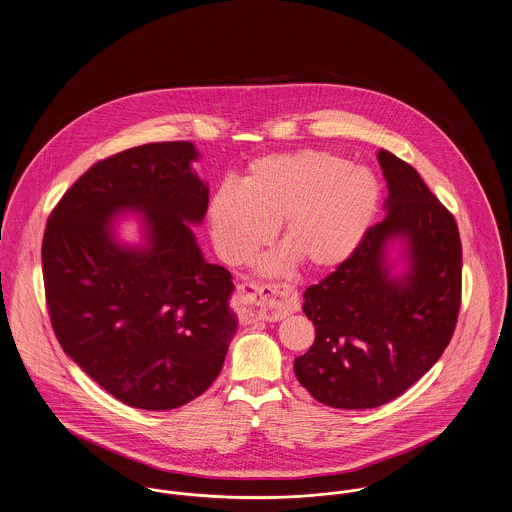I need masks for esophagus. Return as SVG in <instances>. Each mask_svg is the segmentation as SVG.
Instances as JSON below:
<instances>
[{"instance_id": "obj_1", "label": "esophagus", "mask_w": 512, "mask_h": 512, "mask_svg": "<svg viewBox=\"0 0 512 512\" xmlns=\"http://www.w3.org/2000/svg\"><path fill=\"white\" fill-rule=\"evenodd\" d=\"M239 302L250 308V312L256 314V318L266 322H277L287 318L298 310V298L295 291L283 285H254L243 283L237 287ZM252 314V316H254Z\"/></svg>"}]
</instances>
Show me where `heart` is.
<instances>
[{
    "mask_svg": "<svg viewBox=\"0 0 512 512\" xmlns=\"http://www.w3.org/2000/svg\"><path fill=\"white\" fill-rule=\"evenodd\" d=\"M381 202L372 169L322 150L269 154L248 163L241 185H223L208 204L210 235L229 264L248 262L279 225L285 246L262 269L296 262L308 271L345 264L364 241Z\"/></svg>",
    "mask_w": 512,
    "mask_h": 512,
    "instance_id": "obj_1",
    "label": "heart"
}]
</instances>
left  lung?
Masks as SVG:
<instances>
[{
  "mask_svg": "<svg viewBox=\"0 0 512 512\" xmlns=\"http://www.w3.org/2000/svg\"><path fill=\"white\" fill-rule=\"evenodd\" d=\"M377 162L387 216L302 304L316 339L296 358V379L316 401L345 410L403 395L449 345L460 308L455 217L412 165L387 150Z\"/></svg>",
  "mask_w": 512,
  "mask_h": 512,
  "instance_id": "obj_1",
  "label": "left lung"
}]
</instances>
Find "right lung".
Segmentation results:
<instances>
[{"label": "right lung", "mask_w": 512, "mask_h": 512, "mask_svg": "<svg viewBox=\"0 0 512 512\" xmlns=\"http://www.w3.org/2000/svg\"><path fill=\"white\" fill-rule=\"evenodd\" d=\"M196 146L142 144L92 165L63 194L42 243L59 345L121 403L171 410L219 376L237 314L231 273L206 262L192 225L208 210ZM136 213L141 241L118 237Z\"/></svg>", "instance_id": "add662e5"}]
</instances>
